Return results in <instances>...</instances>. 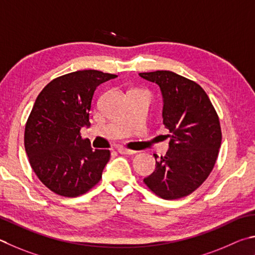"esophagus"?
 <instances>
[{
	"mask_svg": "<svg viewBox=\"0 0 255 255\" xmlns=\"http://www.w3.org/2000/svg\"><path fill=\"white\" fill-rule=\"evenodd\" d=\"M118 151H119V153H121V154H134L135 153V151L124 149V148H120Z\"/></svg>",
	"mask_w": 255,
	"mask_h": 255,
	"instance_id": "1",
	"label": "esophagus"
}]
</instances>
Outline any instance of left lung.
<instances>
[{"label": "left lung", "instance_id": "1", "mask_svg": "<svg viewBox=\"0 0 255 255\" xmlns=\"http://www.w3.org/2000/svg\"><path fill=\"white\" fill-rule=\"evenodd\" d=\"M158 84L163 96V125L169 151L157 160L155 170L143 180L163 199H179L198 188L212 172L220 152L222 130L215 107L194 80L169 70L140 73Z\"/></svg>", "mask_w": 255, "mask_h": 255}]
</instances>
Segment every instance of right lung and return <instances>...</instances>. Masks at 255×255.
<instances>
[{"instance_id":"obj_1","label":"right lung","mask_w":255,"mask_h":255,"mask_svg":"<svg viewBox=\"0 0 255 255\" xmlns=\"http://www.w3.org/2000/svg\"><path fill=\"white\" fill-rule=\"evenodd\" d=\"M118 77L88 69L52 79L34 102L25 123L24 148L39 180L64 197L86 194L102 178L110 150H93L80 136L89 123L96 87Z\"/></svg>"}]
</instances>
